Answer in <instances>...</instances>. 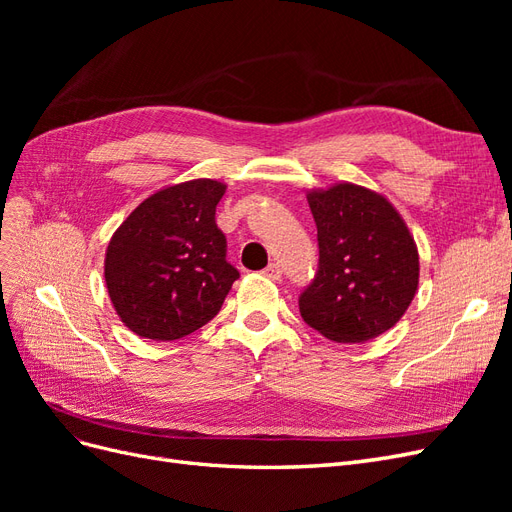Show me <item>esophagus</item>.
Instances as JSON below:
<instances>
[{"label":"esophagus","mask_w":512,"mask_h":512,"mask_svg":"<svg viewBox=\"0 0 512 512\" xmlns=\"http://www.w3.org/2000/svg\"><path fill=\"white\" fill-rule=\"evenodd\" d=\"M262 273H265V277H269V280H273V282H280L282 280V269H280V265H275V262H273V265H269Z\"/></svg>","instance_id":"1"}]
</instances>
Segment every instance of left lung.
Listing matches in <instances>:
<instances>
[{
	"instance_id": "obj_1",
	"label": "left lung",
	"mask_w": 512,
	"mask_h": 512,
	"mask_svg": "<svg viewBox=\"0 0 512 512\" xmlns=\"http://www.w3.org/2000/svg\"><path fill=\"white\" fill-rule=\"evenodd\" d=\"M320 262L299 297L303 320L331 342L361 344L389 331L418 288L414 237L389 198L354 183L309 190Z\"/></svg>"
}]
</instances>
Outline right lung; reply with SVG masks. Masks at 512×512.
Listing matches in <instances>:
<instances>
[{
  "instance_id": "add662e5",
  "label": "right lung",
  "mask_w": 512,
  "mask_h": 512,
  "mask_svg": "<svg viewBox=\"0 0 512 512\" xmlns=\"http://www.w3.org/2000/svg\"><path fill=\"white\" fill-rule=\"evenodd\" d=\"M226 185L192 179L145 198L108 241L104 280L117 316L138 337L173 342L220 312L239 271L226 262L215 207Z\"/></svg>"
}]
</instances>
